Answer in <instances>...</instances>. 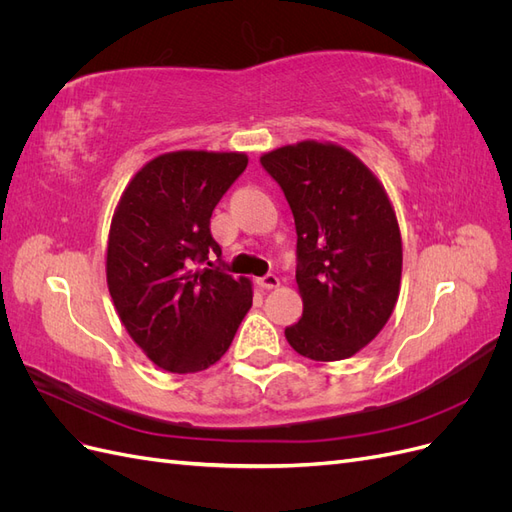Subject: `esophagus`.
I'll return each mask as SVG.
<instances>
[{
  "label": "esophagus",
  "mask_w": 512,
  "mask_h": 512,
  "mask_svg": "<svg viewBox=\"0 0 512 512\" xmlns=\"http://www.w3.org/2000/svg\"><path fill=\"white\" fill-rule=\"evenodd\" d=\"M256 284H258L260 288H265V290H271V288H277V286H280V277H277V275H273V273H267L265 277H258V280H256Z\"/></svg>",
  "instance_id": "obj_1"
}]
</instances>
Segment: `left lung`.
<instances>
[{"label": "left lung", "mask_w": 512, "mask_h": 512, "mask_svg": "<svg viewBox=\"0 0 512 512\" xmlns=\"http://www.w3.org/2000/svg\"><path fill=\"white\" fill-rule=\"evenodd\" d=\"M297 226L303 316L284 333L312 361H342L391 318L401 282V235L384 185L333 143L303 141L265 153Z\"/></svg>", "instance_id": "8db88e82"}]
</instances>
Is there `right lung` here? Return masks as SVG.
<instances>
[{
  "label": "right lung",
  "instance_id": "obj_1",
  "mask_svg": "<svg viewBox=\"0 0 512 512\" xmlns=\"http://www.w3.org/2000/svg\"><path fill=\"white\" fill-rule=\"evenodd\" d=\"M247 166L245 153L170 151L123 190L106 245V284L119 320L170 374L218 363L252 307V282L203 267L222 250L211 213Z\"/></svg>",
  "mask_w": 512,
  "mask_h": 512
}]
</instances>
